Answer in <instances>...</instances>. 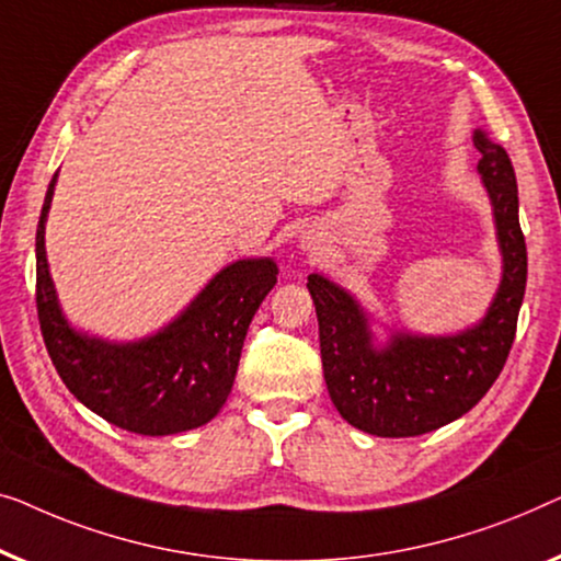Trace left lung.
<instances>
[{
  "label": "left lung",
  "instance_id": "left-lung-1",
  "mask_svg": "<svg viewBox=\"0 0 561 561\" xmlns=\"http://www.w3.org/2000/svg\"><path fill=\"white\" fill-rule=\"evenodd\" d=\"M478 172L493 205L503 274L485 318L455 335L393 333L374 343L368 312L322 274L307 277L320 325L322 374L330 399L356 430L416 437L468 414L506 366L526 289V241L518 224L516 172L506 149L472 134Z\"/></svg>",
  "mask_w": 561,
  "mask_h": 561
}]
</instances>
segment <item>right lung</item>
I'll return each mask as SVG.
<instances>
[{
    "mask_svg": "<svg viewBox=\"0 0 561 561\" xmlns=\"http://www.w3.org/2000/svg\"><path fill=\"white\" fill-rule=\"evenodd\" d=\"M55 172L35 236L37 318L45 348L68 391L126 432L162 437L208 424L226 404L249 322L277 284L270 256L220 270L198 297L154 335L112 343L68 325L45 256V220Z\"/></svg>",
    "mask_w": 561,
    "mask_h": 561,
    "instance_id": "1",
    "label": "right lung"
}]
</instances>
